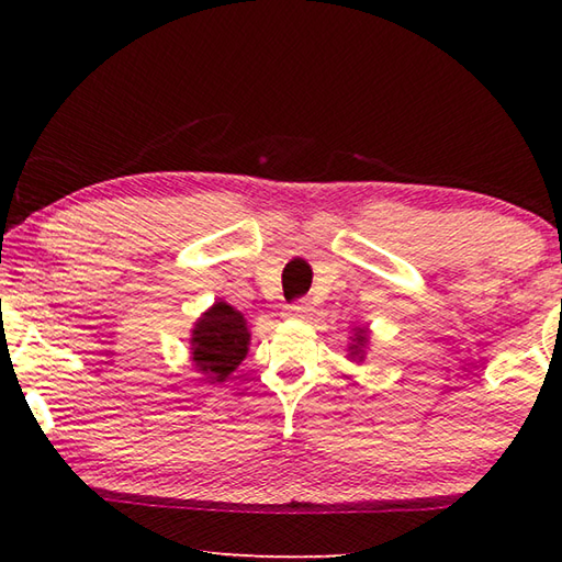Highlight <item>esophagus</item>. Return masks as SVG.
<instances>
[{"label":"esophagus","mask_w":562,"mask_h":562,"mask_svg":"<svg viewBox=\"0 0 562 562\" xmlns=\"http://www.w3.org/2000/svg\"><path fill=\"white\" fill-rule=\"evenodd\" d=\"M288 312H290L292 317H307L310 312H312V304L307 300H297V302L290 304Z\"/></svg>","instance_id":"esophagus-1"}]
</instances>
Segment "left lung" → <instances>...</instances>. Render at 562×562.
<instances>
[{"instance_id": "obj_1", "label": "left lung", "mask_w": 562, "mask_h": 562, "mask_svg": "<svg viewBox=\"0 0 562 562\" xmlns=\"http://www.w3.org/2000/svg\"><path fill=\"white\" fill-rule=\"evenodd\" d=\"M364 339H367V337H364V329H359V335H357V345H351V347H349V349H351V355H357V357L361 355V347H364ZM359 359H361V357H359Z\"/></svg>"}]
</instances>
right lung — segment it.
Returning <instances> with one entry per match:
<instances>
[{
  "mask_svg": "<svg viewBox=\"0 0 562 562\" xmlns=\"http://www.w3.org/2000/svg\"><path fill=\"white\" fill-rule=\"evenodd\" d=\"M250 331L231 304L215 302L193 329V361L213 382H225L247 355Z\"/></svg>",
  "mask_w": 562,
  "mask_h": 562,
  "instance_id": "1",
  "label": "right lung"
}]
</instances>
